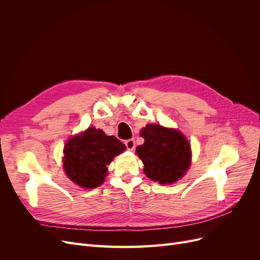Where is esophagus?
<instances>
[{
    "instance_id": "34e87169",
    "label": "esophagus",
    "mask_w": 260,
    "mask_h": 260,
    "mask_svg": "<svg viewBox=\"0 0 260 260\" xmlns=\"http://www.w3.org/2000/svg\"><path fill=\"white\" fill-rule=\"evenodd\" d=\"M124 144H125V146H127L129 151H133V149H135V147H136V142H135V140H133V139L127 140L124 142Z\"/></svg>"
}]
</instances>
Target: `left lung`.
Here are the masks:
<instances>
[{
    "mask_svg": "<svg viewBox=\"0 0 260 260\" xmlns=\"http://www.w3.org/2000/svg\"><path fill=\"white\" fill-rule=\"evenodd\" d=\"M144 143L137 147L147 178L171 184L182 178L191 164V145L177 129L148 123L141 130Z\"/></svg>",
    "mask_w": 260,
    "mask_h": 260,
    "instance_id": "left-lung-1",
    "label": "left lung"
}]
</instances>
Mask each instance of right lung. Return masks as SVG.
<instances>
[{"label": "right lung", "instance_id": "1", "mask_svg": "<svg viewBox=\"0 0 260 260\" xmlns=\"http://www.w3.org/2000/svg\"><path fill=\"white\" fill-rule=\"evenodd\" d=\"M125 151V145L103 130L90 127L68 140L62 165L67 177L84 188H94L104 182L107 166L114 157Z\"/></svg>", "mask_w": 260, "mask_h": 260}]
</instances>
